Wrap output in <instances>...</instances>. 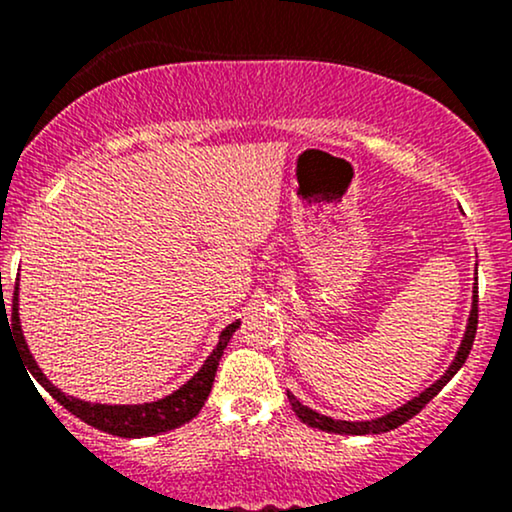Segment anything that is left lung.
Returning a JSON list of instances; mask_svg holds the SVG:
<instances>
[{
    "label": "left lung",
    "mask_w": 512,
    "mask_h": 512,
    "mask_svg": "<svg viewBox=\"0 0 512 512\" xmlns=\"http://www.w3.org/2000/svg\"><path fill=\"white\" fill-rule=\"evenodd\" d=\"M477 303H479V289H477V281H474V289H472V310H469L467 327H464V337H462L460 346H457L455 358H452V363L448 366V370H445V373L440 375L436 383L428 385L426 390L419 392V395L411 397L409 402H404L402 407L387 411L385 416H378V419H368V421H344V419H332V416H325V414H320V411L305 407V404L298 402V399L293 397L291 392H286V395H289L291 409L296 411V416L303 421V424H308V426H313V428H320V431H327V433H339V436H373V433H387V431H392V428L402 426L404 421L411 419V416L419 414V411L424 409L426 404L431 402V399L436 397L438 392L443 390V387L450 383L452 375H455L457 370H460V368L464 366V361H467L469 351H472L474 334H477V317H479Z\"/></svg>",
    "instance_id": "left-lung-1"
}]
</instances>
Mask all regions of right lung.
<instances>
[{"label": "right lung", "instance_id": "1", "mask_svg": "<svg viewBox=\"0 0 512 512\" xmlns=\"http://www.w3.org/2000/svg\"><path fill=\"white\" fill-rule=\"evenodd\" d=\"M2 313H7V308H2ZM240 327V320L231 322L226 330H221L219 342H216L214 351L207 356V361L202 363V368L187 380L185 385H180L178 390H173L170 395L156 402H144V404H101V402H86L74 395H67L60 387L52 385L48 375L38 368L31 351H28L26 337L21 332V317H19V284L14 286V308H11V332L14 339H19L23 346V356H26V368L28 373L38 380L45 390L50 392L52 399L62 404L64 409L72 411L76 419H81L84 424L98 428V431L110 433V436L120 438H149L158 436V433L173 431L182 424H190L192 419L199 414V409L207 402L211 385H214L216 368L223 356L228 342H231L233 332Z\"/></svg>", "mask_w": 512, "mask_h": 512}]
</instances>
